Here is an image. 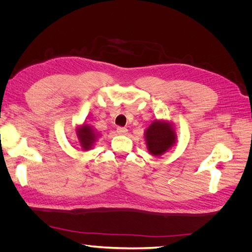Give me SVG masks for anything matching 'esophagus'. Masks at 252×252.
I'll return each mask as SVG.
<instances>
[{"label":"esophagus","mask_w":252,"mask_h":252,"mask_svg":"<svg viewBox=\"0 0 252 252\" xmlns=\"http://www.w3.org/2000/svg\"><path fill=\"white\" fill-rule=\"evenodd\" d=\"M127 129L125 128V127H118L117 128V132L119 133V134H126L127 133Z\"/></svg>","instance_id":"obj_1"}]
</instances>
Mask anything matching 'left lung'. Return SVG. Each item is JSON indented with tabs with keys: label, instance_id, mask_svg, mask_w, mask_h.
Masks as SVG:
<instances>
[{
	"label": "left lung",
	"instance_id": "left-lung-1",
	"mask_svg": "<svg viewBox=\"0 0 252 252\" xmlns=\"http://www.w3.org/2000/svg\"><path fill=\"white\" fill-rule=\"evenodd\" d=\"M145 141L150 154L155 157H159L175 144L177 134L169 122L156 120L145 131Z\"/></svg>",
	"mask_w": 252,
	"mask_h": 252
}]
</instances>
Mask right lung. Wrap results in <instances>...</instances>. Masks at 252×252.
<instances>
[{
    "instance_id": "1",
    "label": "right lung",
    "mask_w": 252,
    "mask_h": 252,
    "mask_svg": "<svg viewBox=\"0 0 252 252\" xmlns=\"http://www.w3.org/2000/svg\"><path fill=\"white\" fill-rule=\"evenodd\" d=\"M77 135H78V139L81 144L82 149L85 151L93 148L94 142L98 138V135L94 130V128L89 126L88 124H83L82 126L78 127Z\"/></svg>"
}]
</instances>
